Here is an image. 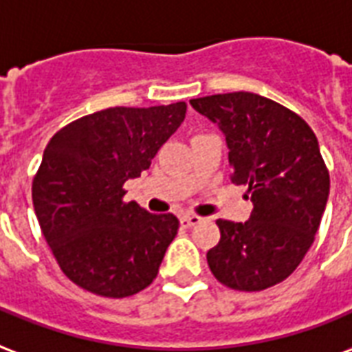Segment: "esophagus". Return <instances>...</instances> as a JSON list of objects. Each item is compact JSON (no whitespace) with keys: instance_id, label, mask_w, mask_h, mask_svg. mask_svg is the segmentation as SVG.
Wrapping results in <instances>:
<instances>
[{"instance_id":"esophagus-1","label":"esophagus","mask_w":352,"mask_h":352,"mask_svg":"<svg viewBox=\"0 0 352 352\" xmlns=\"http://www.w3.org/2000/svg\"><path fill=\"white\" fill-rule=\"evenodd\" d=\"M201 220H203L201 216L184 214L183 218H181V226H183V228H192V226H196V223H199Z\"/></svg>"}]
</instances>
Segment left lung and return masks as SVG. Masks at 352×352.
I'll return each mask as SVG.
<instances>
[{
  "mask_svg": "<svg viewBox=\"0 0 352 352\" xmlns=\"http://www.w3.org/2000/svg\"><path fill=\"white\" fill-rule=\"evenodd\" d=\"M222 130L231 181L246 184L254 203L248 222L216 220L220 242L207 252L210 272L235 291H263L300 265L321 223L329 169L308 123L256 93L190 100Z\"/></svg>",
  "mask_w": 352,
  "mask_h": 352,
  "instance_id": "1",
  "label": "left lung"
}]
</instances>
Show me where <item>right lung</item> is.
I'll return each mask as SVG.
<instances>
[{
  "mask_svg": "<svg viewBox=\"0 0 352 352\" xmlns=\"http://www.w3.org/2000/svg\"><path fill=\"white\" fill-rule=\"evenodd\" d=\"M184 116L186 102L117 106L72 121L48 142L31 186L33 207L70 282L108 298L153 283L179 220L123 201V186L149 169Z\"/></svg>",
  "mask_w": 352,
  "mask_h": 352,
  "instance_id": "add662e5",
  "label": "right lung"
}]
</instances>
